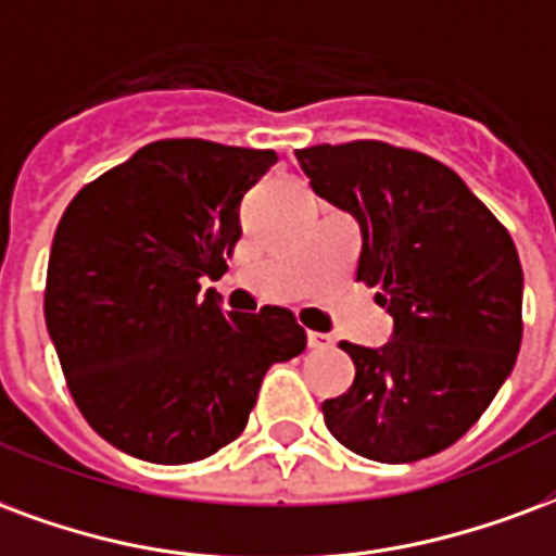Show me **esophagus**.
<instances>
[{
	"instance_id": "obj_1",
	"label": "esophagus",
	"mask_w": 556,
	"mask_h": 556,
	"mask_svg": "<svg viewBox=\"0 0 556 556\" xmlns=\"http://www.w3.org/2000/svg\"><path fill=\"white\" fill-rule=\"evenodd\" d=\"M306 341H309L312 351H327V348H332V339L330 336H324V332H309Z\"/></svg>"
}]
</instances>
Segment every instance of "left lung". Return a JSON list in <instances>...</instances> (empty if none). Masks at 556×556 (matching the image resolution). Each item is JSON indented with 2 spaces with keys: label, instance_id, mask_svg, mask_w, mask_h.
<instances>
[{
  "label": "left lung",
  "instance_id": "8db88e82",
  "mask_svg": "<svg viewBox=\"0 0 556 556\" xmlns=\"http://www.w3.org/2000/svg\"><path fill=\"white\" fill-rule=\"evenodd\" d=\"M312 191L359 220L356 279L394 318L377 351L341 341L353 386L324 401L341 445L377 463L445 451L486 413L521 348V262L459 176L386 141L298 150Z\"/></svg>",
  "mask_w": 556,
  "mask_h": 556
}]
</instances>
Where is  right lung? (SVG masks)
I'll return each instance as SVG.
<instances>
[{
	"mask_svg": "<svg viewBox=\"0 0 556 556\" xmlns=\"http://www.w3.org/2000/svg\"><path fill=\"white\" fill-rule=\"evenodd\" d=\"M274 150L200 138L147 143L85 185L47 267L49 339L67 389L123 454L182 466L236 442L270 365L306 332L282 306L224 312L200 279L224 277L241 200Z\"/></svg>",
	"mask_w": 556,
	"mask_h": 556,
	"instance_id": "right-lung-1",
	"label": "right lung"
}]
</instances>
